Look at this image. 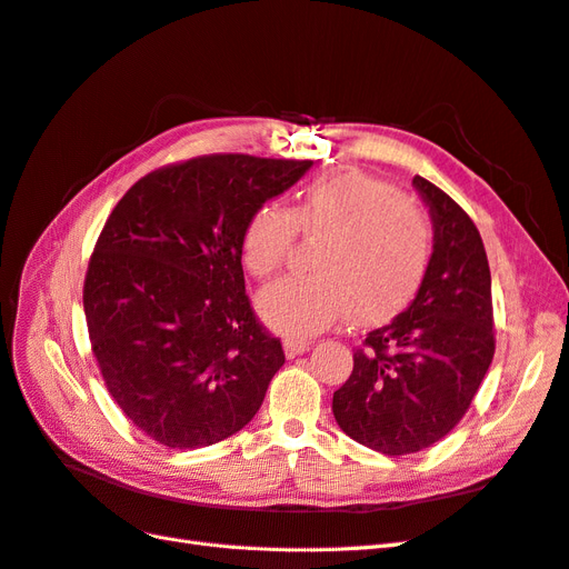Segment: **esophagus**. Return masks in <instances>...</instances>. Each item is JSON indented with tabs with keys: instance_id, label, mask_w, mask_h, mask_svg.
<instances>
[{
	"instance_id": "esophagus-1",
	"label": "esophagus",
	"mask_w": 569,
	"mask_h": 569,
	"mask_svg": "<svg viewBox=\"0 0 569 569\" xmlns=\"http://www.w3.org/2000/svg\"><path fill=\"white\" fill-rule=\"evenodd\" d=\"M282 347H284L287 358H297V356H301L303 351L311 349V341H306V339H284Z\"/></svg>"
}]
</instances>
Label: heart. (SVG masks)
I'll use <instances>...</instances> for the list:
<instances>
[{"instance_id":"heart-1","label":"heart","mask_w":569,"mask_h":569,"mask_svg":"<svg viewBox=\"0 0 569 569\" xmlns=\"http://www.w3.org/2000/svg\"><path fill=\"white\" fill-rule=\"evenodd\" d=\"M320 239L308 278H289L258 297L272 330L306 337L349 316L385 322L416 299L432 261V226L418 203L360 170H335L303 184L291 209L266 201L249 213L239 258L253 280L284 266L295 239Z\"/></svg>"}]
</instances>
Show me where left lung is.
<instances>
[{
  "label": "left lung",
  "instance_id": "left-lung-1",
  "mask_svg": "<svg viewBox=\"0 0 569 569\" xmlns=\"http://www.w3.org/2000/svg\"><path fill=\"white\" fill-rule=\"evenodd\" d=\"M435 230L432 261L416 299L368 332L332 399L337 425L385 456L443 439L470 408L493 358L491 272L470 216L416 176Z\"/></svg>",
  "mask_w": 569,
  "mask_h": 569
}]
</instances>
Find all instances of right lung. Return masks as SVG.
I'll return each instance as SVG.
<instances>
[{
  "mask_svg": "<svg viewBox=\"0 0 569 569\" xmlns=\"http://www.w3.org/2000/svg\"><path fill=\"white\" fill-rule=\"evenodd\" d=\"M313 161L244 153L166 166L134 182L101 230L84 318L120 410L168 449L232 437L282 366L244 295L239 237L249 213Z\"/></svg>",
  "mask_w": 569,
  "mask_h": 569,
  "instance_id": "1",
  "label": "right lung"
}]
</instances>
